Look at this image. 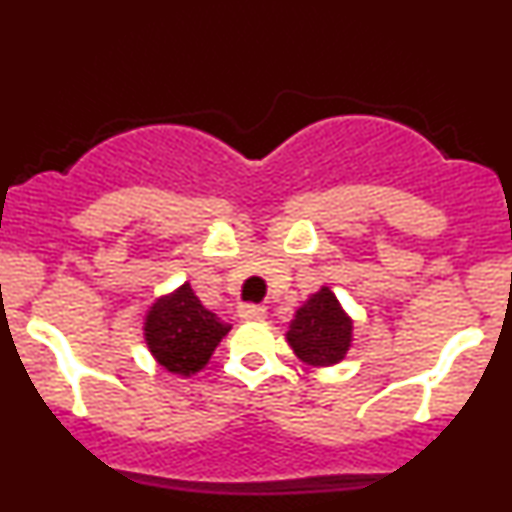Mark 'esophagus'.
<instances>
[{"label": "esophagus", "instance_id": "1", "mask_svg": "<svg viewBox=\"0 0 512 512\" xmlns=\"http://www.w3.org/2000/svg\"><path fill=\"white\" fill-rule=\"evenodd\" d=\"M238 315L243 317V320H262V317L267 315V308L257 303H243L238 308Z\"/></svg>", "mask_w": 512, "mask_h": 512}]
</instances>
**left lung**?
I'll list each match as a JSON object with an SVG mask.
<instances>
[{
	"mask_svg": "<svg viewBox=\"0 0 512 512\" xmlns=\"http://www.w3.org/2000/svg\"><path fill=\"white\" fill-rule=\"evenodd\" d=\"M291 349L310 366L342 361L351 344V320L330 289H320L298 308L286 334Z\"/></svg>",
	"mask_w": 512,
	"mask_h": 512,
	"instance_id": "8db88e82",
	"label": "left lung"
}]
</instances>
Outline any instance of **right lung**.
I'll use <instances>...</instances> for the list:
<instances>
[{
	"mask_svg": "<svg viewBox=\"0 0 512 512\" xmlns=\"http://www.w3.org/2000/svg\"><path fill=\"white\" fill-rule=\"evenodd\" d=\"M146 342L170 373H197L226 337L231 325L199 303L190 284L158 301L146 315Z\"/></svg>",
	"mask_w": 512,
	"mask_h": 512,
	"instance_id": "1",
	"label": "right lung"
}]
</instances>
